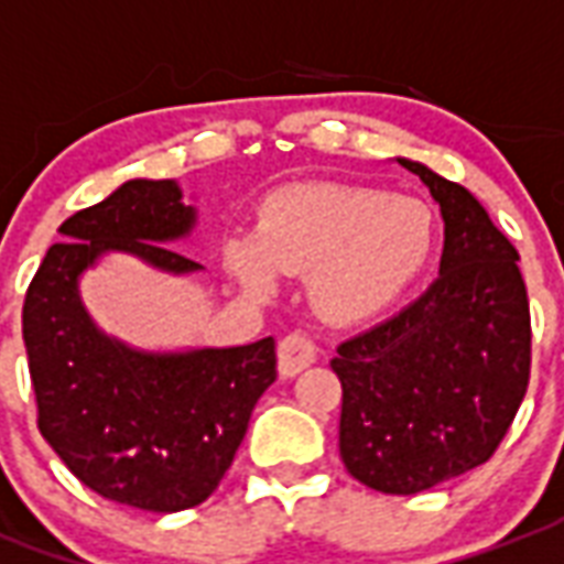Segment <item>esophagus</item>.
Listing matches in <instances>:
<instances>
[{
  "instance_id": "obj_1",
  "label": "esophagus",
  "mask_w": 564,
  "mask_h": 564,
  "mask_svg": "<svg viewBox=\"0 0 564 564\" xmlns=\"http://www.w3.org/2000/svg\"><path fill=\"white\" fill-rule=\"evenodd\" d=\"M316 358H319V346H316L314 337L302 335V332H293L278 344V370H281V377L302 373L304 367L314 365Z\"/></svg>"
}]
</instances>
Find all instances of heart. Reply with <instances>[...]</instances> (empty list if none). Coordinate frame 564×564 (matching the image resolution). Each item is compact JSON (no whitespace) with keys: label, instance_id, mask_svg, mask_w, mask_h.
<instances>
[{"label":"heart","instance_id":"1","mask_svg":"<svg viewBox=\"0 0 564 564\" xmlns=\"http://www.w3.org/2000/svg\"><path fill=\"white\" fill-rule=\"evenodd\" d=\"M436 248L427 203L367 185H295L257 212V239L227 241L229 271L257 299L274 271L307 274V295L328 323H361L419 281Z\"/></svg>","mask_w":564,"mask_h":564}]
</instances>
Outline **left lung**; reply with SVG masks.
Here are the masks:
<instances>
[{"label": "left lung", "mask_w": 564, "mask_h": 564, "mask_svg": "<svg viewBox=\"0 0 564 564\" xmlns=\"http://www.w3.org/2000/svg\"><path fill=\"white\" fill-rule=\"evenodd\" d=\"M445 220L440 278L337 346L340 457L379 494L412 496L494 457L527 398L532 325L517 250L478 199L419 161Z\"/></svg>", "instance_id": "left-lung-1"}]
</instances>
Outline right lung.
<instances>
[{
	"mask_svg": "<svg viewBox=\"0 0 564 564\" xmlns=\"http://www.w3.org/2000/svg\"><path fill=\"white\" fill-rule=\"evenodd\" d=\"M197 224L173 178H131L70 215L23 302L37 431L89 490L140 511L206 502L239 452L250 412L278 377L274 340L143 352L104 335L80 302V274L110 250L161 271L203 269L166 248Z\"/></svg>",
	"mask_w": 564,
	"mask_h": 564,
	"instance_id": "add662e5",
	"label": "right lung"
}]
</instances>
